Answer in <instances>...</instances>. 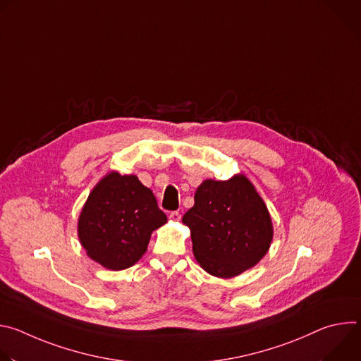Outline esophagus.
Returning <instances> with one entry per match:
<instances>
[{
	"instance_id": "1",
	"label": "esophagus",
	"mask_w": 361,
	"mask_h": 361,
	"mask_svg": "<svg viewBox=\"0 0 361 361\" xmlns=\"http://www.w3.org/2000/svg\"><path fill=\"white\" fill-rule=\"evenodd\" d=\"M169 217H170V220H173V221H180V219H181V214H180L178 212H171Z\"/></svg>"
}]
</instances>
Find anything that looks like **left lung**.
Listing matches in <instances>:
<instances>
[{
	"label": "left lung",
	"mask_w": 361,
	"mask_h": 361,
	"mask_svg": "<svg viewBox=\"0 0 361 361\" xmlns=\"http://www.w3.org/2000/svg\"><path fill=\"white\" fill-rule=\"evenodd\" d=\"M183 223L191 231L198 264L220 279L235 277L254 267L273 240L266 204L243 174L227 181H202Z\"/></svg>",
	"instance_id": "1"
}]
</instances>
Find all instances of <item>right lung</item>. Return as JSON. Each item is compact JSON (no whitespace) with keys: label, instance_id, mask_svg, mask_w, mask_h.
Wrapping results in <instances>:
<instances>
[{"label":"right lung","instance_id":"add662e5","mask_svg":"<svg viewBox=\"0 0 361 361\" xmlns=\"http://www.w3.org/2000/svg\"><path fill=\"white\" fill-rule=\"evenodd\" d=\"M167 223L152 191L135 176L117 171L102 177L90 192L78 219V238L90 259L109 270L134 266L151 233Z\"/></svg>","mask_w":361,"mask_h":361}]
</instances>
